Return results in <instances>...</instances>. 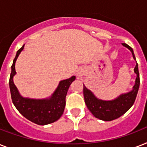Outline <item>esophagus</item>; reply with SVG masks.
<instances>
[{
    "label": "esophagus",
    "instance_id": "34e87169",
    "mask_svg": "<svg viewBox=\"0 0 147 147\" xmlns=\"http://www.w3.org/2000/svg\"><path fill=\"white\" fill-rule=\"evenodd\" d=\"M78 76H80V77H81V76H82V74H79Z\"/></svg>",
    "mask_w": 147,
    "mask_h": 147
}]
</instances>
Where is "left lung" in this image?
<instances>
[{
	"label": "left lung",
	"instance_id": "1",
	"mask_svg": "<svg viewBox=\"0 0 147 147\" xmlns=\"http://www.w3.org/2000/svg\"><path fill=\"white\" fill-rule=\"evenodd\" d=\"M122 44L131 51L133 57L136 60L132 48L126 43ZM134 71L137 74V78L132 91L127 94H121V96L113 100H99L92 94L90 90L88 89L84 85L83 94L85 98V102L88 110L96 118L105 121H113L122 116L132 107L135 99L137 98V92L140 87V75L137 62L135 66Z\"/></svg>",
	"mask_w": 147,
	"mask_h": 147
}]
</instances>
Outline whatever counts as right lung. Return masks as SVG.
<instances>
[{
	"label": "right lung",
	"mask_w": 147,
	"mask_h": 147,
	"mask_svg": "<svg viewBox=\"0 0 147 147\" xmlns=\"http://www.w3.org/2000/svg\"><path fill=\"white\" fill-rule=\"evenodd\" d=\"M24 47V45L17 51L11 66L9 85L13 104L23 116L33 123L39 125L53 123L59 120L64 112L67 92L71 82L76 79V77L72 76L69 79L61 81L57 89L49 99L36 100L23 98L15 86L13 77L16 74L15 62Z\"/></svg>",
	"instance_id": "add662e5"
}]
</instances>
